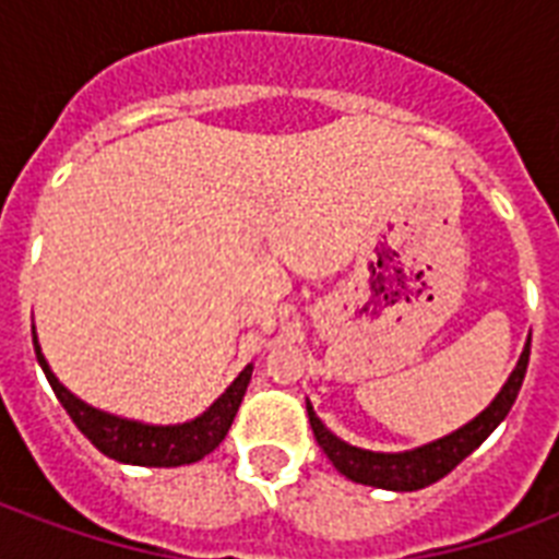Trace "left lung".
Instances as JSON below:
<instances>
[{
    "label": "left lung",
    "instance_id": "1",
    "mask_svg": "<svg viewBox=\"0 0 559 559\" xmlns=\"http://www.w3.org/2000/svg\"><path fill=\"white\" fill-rule=\"evenodd\" d=\"M528 357L531 340L525 342V350H522L520 362H516L513 373L502 385V391L496 394L493 403H490L481 415L473 417L467 426H461V429H455L452 435H443L438 441L426 443V447H417V450H359V447H350V443H345L342 438H336V435L316 417L310 403H307V415H310V426H313V435L316 441H319V447H322L324 455L333 461V467L340 469L345 478L357 481V485L382 487V490H420V487L435 485L438 478H443L447 473H452V469L459 467L461 461L467 459L469 452L476 450L478 443L485 441L487 435L493 432L496 426L508 417L513 400H516V394H520L522 389L525 371H528Z\"/></svg>",
    "mask_w": 559,
    "mask_h": 559
}]
</instances>
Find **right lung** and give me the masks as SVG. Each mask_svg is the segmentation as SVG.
<instances>
[{
    "label": "right lung",
    "mask_w": 559,
    "mask_h": 559,
    "mask_svg": "<svg viewBox=\"0 0 559 559\" xmlns=\"http://www.w3.org/2000/svg\"><path fill=\"white\" fill-rule=\"evenodd\" d=\"M34 350H37L39 366L46 371L57 400L63 403L74 426L104 455L121 461V464H139V467H182V464H193V461L205 459L211 450H217L219 441L231 429V420H235L237 408H240L246 385L252 380V366H246L243 371L237 373V380L211 403L209 412H202L200 417H193L188 424L151 426L139 424V420H127V417L107 415V412L83 403L81 397H74L72 391L66 389L63 382L55 377V371L48 368L46 357L39 350L37 331H34Z\"/></svg>",
    "instance_id": "obj_1"
}]
</instances>
